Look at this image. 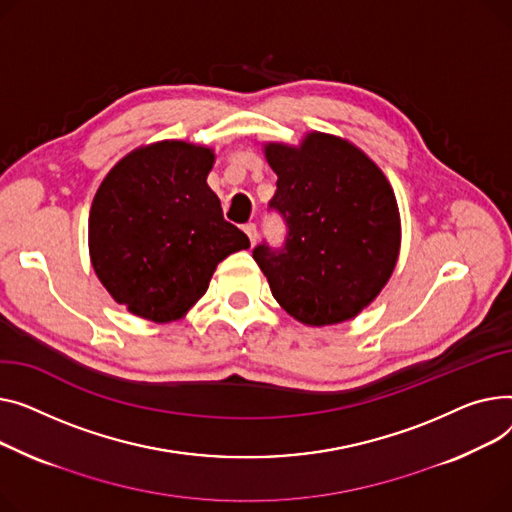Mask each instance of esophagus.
I'll list each match as a JSON object with an SVG mask.
<instances>
[{"mask_svg": "<svg viewBox=\"0 0 512 512\" xmlns=\"http://www.w3.org/2000/svg\"><path fill=\"white\" fill-rule=\"evenodd\" d=\"M244 231H246V235L250 237V244L254 246L256 239H258V229H256V225H254V223H246V225H244Z\"/></svg>", "mask_w": 512, "mask_h": 512, "instance_id": "esophagus-1", "label": "esophagus"}]
</instances>
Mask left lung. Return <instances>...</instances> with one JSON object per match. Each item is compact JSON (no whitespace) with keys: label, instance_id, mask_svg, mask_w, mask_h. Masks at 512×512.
Segmentation results:
<instances>
[{"label":"left lung","instance_id":"left-lung-1","mask_svg":"<svg viewBox=\"0 0 512 512\" xmlns=\"http://www.w3.org/2000/svg\"><path fill=\"white\" fill-rule=\"evenodd\" d=\"M277 173L268 208L287 235L252 250L277 302L299 322L337 324L362 312L399 256L401 223L384 173L353 144L310 134L299 148L268 144Z\"/></svg>","mask_w":512,"mask_h":512}]
</instances>
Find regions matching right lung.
I'll return each instance as SVG.
<instances>
[{
  "label": "right lung",
  "mask_w": 512,
  "mask_h": 512,
  "mask_svg": "<svg viewBox=\"0 0 512 512\" xmlns=\"http://www.w3.org/2000/svg\"><path fill=\"white\" fill-rule=\"evenodd\" d=\"M210 148L165 140L134 150L103 179L88 217L93 268L117 304L155 322L184 316L217 264L250 248L223 219L206 175Z\"/></svg>",
  "instance_id": "obj_1"
}]
</instances>
